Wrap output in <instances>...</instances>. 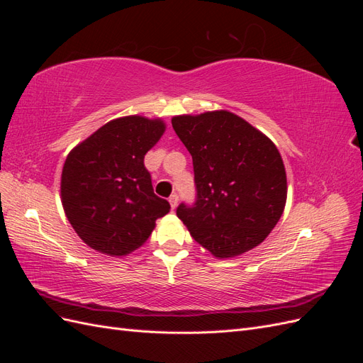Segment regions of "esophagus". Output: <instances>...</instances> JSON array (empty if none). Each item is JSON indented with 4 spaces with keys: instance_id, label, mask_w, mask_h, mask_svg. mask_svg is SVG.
Masks as SVG:
<instances>
[{
    "instance_id": "esophagus-1",
    "label": "esophagus",
    "mask_w": 363,
    "mask_h": 363,
    "mask_svg": "<svg viewBox=\"0 0 363 363\" xmlns=\"http://www.w3.org/2000/svg\"><path fill=\"white\" fill-rule=\"evenodd\" d=\"M177 203H179V195H177V194H172V195L169 196V204H171V207L175 208V207H177Z\"/></svg>"
}]
</instances>
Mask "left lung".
<instances>
[{"mask_svg":"<svg viewBox=\"0 0 363 363\" xmlns=\"http://www.w3.org/2000/svg\"><path fill=\"white\" fill-rule=\"evenodd\" d=\"M172 127L194 163L196 200L177 207L191 236L219 259L257 247L286 204V171L277 147L227 111L174 116Z\"/></svg>","mask_w":363,"mask_h":363,"instance_id":"left-lung-1","label":"left lung"}]
</instances>
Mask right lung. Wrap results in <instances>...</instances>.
I'll return each instance as SVG.
<instances>
[{
  "label": "right lung",
  "mask_w": 363,
  "mask_h": 363,
  "mask_svg": "<svg viewBox=\"0 0 363 363\" xmlns=\"http://www.w3.org/2000/svg\"><path fill=\"white\" fill-rule=\"evenodd\" d=\"M164 128L159 118H118L71 150L62 169V204L91 248L130 255L150 238L156 219L169 212V203L152 191L144 164Z\"/></svg>",
  "instance_id": "obj_1"
}]
</instances>
